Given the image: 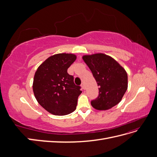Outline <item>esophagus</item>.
<instances>
[{
    "label": "esophagus",
    "instance_id": "obj_1",
    "mask_svg": "<svg viewBox=\"0 0 157 157\" xmlns=\"http://www.w3.org/2000/svg\"><path fill=\"white\" fill-rule=\"evenodd\" d=\"M81 87H82V89H84V90L85 89V86H84V83H82V84H81Z\"/></svg>",
    "mask_w": 157,
    "mask_h": 157
}]
</instances>
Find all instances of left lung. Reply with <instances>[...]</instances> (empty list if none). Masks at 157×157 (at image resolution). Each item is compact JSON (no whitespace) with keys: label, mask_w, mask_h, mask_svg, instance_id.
Here are the masks:
<instances>
[{"label":"left lung","mask_w":157,"mask_h":157,"mask_svg":"<svg viewBox=\"0 0 157 157\" xmlns=\"http://www.w3.org/2000/svg\"><path fill=\"white\" fill-rule=\"evenodd\" d=\"M82 59L99 86V96L91 101L97 110H108L119 103L128 88L125 69L111 56L102 53L85 55Z\"/></svg>","instance_id":"1"}]
</instances>
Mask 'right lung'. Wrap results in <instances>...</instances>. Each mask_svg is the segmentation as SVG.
Here are the masks:
<instances>
[{"label": "right lung", "instance_id": "add662e5", "mask_svg": "<svg viewBox=\"0 0 157 157\" xmlns=\"http://www.w3.org/2000/svg\"><path fill=\"white\" fill-rule=\"evenodd\" d=\"M77 59L73 54H58L46 59L39 67L33 79V90L38 103L55 115L73 113L77 107L80 86L67 69Z\"/></svg>", "mask_w": 157, "mask_h": 157}]
</instances>
